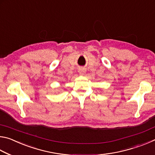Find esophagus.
Returning <instances> with one entry per match:
<instances>
[{
	"instance_id": "1",
	"label": "esophagus",
	"mask_w": 155,
	"mask_h": 155,
	"mask_svg": "<svg viewBox=\"0 0 155 155\" xmlns=\"http://www.w3.org/2000/svg\"><path fill=\"white\" fill-rule=\"evenodd\" d=\"M78 72H79V74H84L86 72V70L83 69V68H81V69L78 70Z\"/></svg>"
}]
</instances>
